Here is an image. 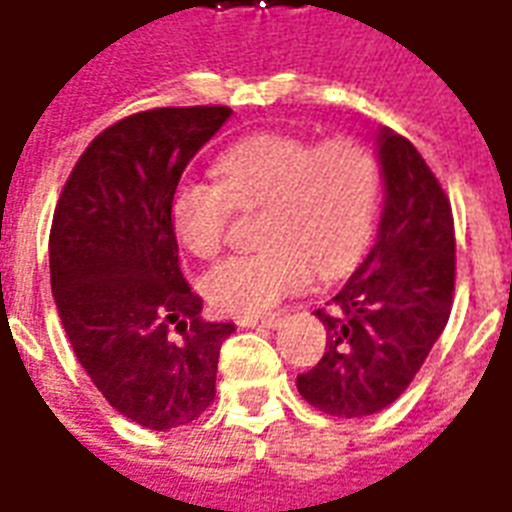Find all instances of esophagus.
<instances>
[{"label":"esophagus","mask_w":512,"mask_h":512,"mask_svg":"<svg viewBox=\"0 0 512 512\" xmlns=\"http://www.w3.org/2000/svg\"><path fill=\"white\" fill-rule=\"evenodd\" d=\"M238 326H244V329H277L279 318L277 315H268V318H238Z\"/></svg>","instance_id":"obj_1"}]
</instances>
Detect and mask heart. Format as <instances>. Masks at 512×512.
<instances>
[{
    "label": "heart",
    "mask_w": 512,
    "mask_h": 512,
    "mask_svg": "<svg viewBox=\"0 0 512 512\" xmlns=\"http://www.w3.org/2000/svg\"><path fill=\"white\" fill-rule=\"evenodd\" d=\"M216 178L183 180L169 222L191 255L224 244L235 208H263L260 249L205 271L202 293L216 310L263 315L307 285L312 268L334 274L365 246L378 197L376 158L356 139L321 145L288 134L246 136L216 158Z\"/></svg>",
    "instance_id": "1"
}]
</instances>
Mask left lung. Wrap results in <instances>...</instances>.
Instances as JSON below:
<instances>
[{"mask_svg": "<svg viewBox=\"0 0 512 512\" xmlns=\"http://www.w3.org/2000/svg\"><path fill=\"white\" fill-rule=\"evenodd\" d=\"M384 211L378 238L326 307V354L296 378L329 417H370L403 395L450 321L455 224L450 197L406 136L378 134Z\"/></svg>", "mask_w": 512, "mask_h": 512, "instance_id": "1", "label": "left lung"}]
</instances>
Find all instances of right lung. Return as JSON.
<instances>
[{
  "label": "right lung",
  "mask_w": 512,
  "mask_h": 512,
  "mask_svg": "<svg viewBox=\"0 0 512 512\" xmlns=\"http://www.w3.org/2000/svg\"><path fill=\"white\" fill-rule=\"evenodd\" d=\"M230 106H164L117 120L65 180L49 235L51 293L76 359L123 417L189 425L216 397L233 323L205 321L180 274L169 200Z\"/></svg>",
  "instance_id": "right-lung-1"
}]
</instances>
